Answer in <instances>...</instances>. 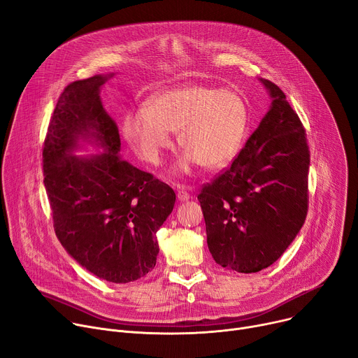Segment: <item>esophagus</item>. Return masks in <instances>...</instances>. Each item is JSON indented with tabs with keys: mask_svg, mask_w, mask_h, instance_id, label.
<instances>
[{
	"mask_svg": "<svg viewBox=\"0 0 358 358\" xmlns=\"http://www.w3.org/2000/svg\"><path fill=\"white\" fill-rule=\"evenodd\" d=\"M189 197H192V196H189L184 188H180L178 192H177V199H178L180 201H187V200H189Z\"/></svg>",
	"mask_w": 358,
	"mask_h": 358,
	"instance_id": "obj_1",
	"label": "esophagus"
}]
</instances>
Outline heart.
I'll use <instances>...</instances> for the list:
<instances>
[{"label":"heart","instance_id":"heart-1","mask_svg":"<svg viewBox=\"0 0 358 358\" xmlns=\"http://www.w3.org/2000/svg\"><path fill=\"white\" fill-rule=\"evenodd\" d=\"M248 128L245 101L233 90L184 83L155 93L145 109L129 112L122 131L138 155L158 164L178 131L185 165L217 170L239 152Z\"/></svg>","mask_w":358,"mask_h":358}]
</instances>
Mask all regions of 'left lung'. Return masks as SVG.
<instances>
[{
	"mask_svg": "<svg viewBox=\"0 0 358 358\" xmlns=\"http://www.w3.org/2000/svg\"><path fill=\"white\" fill-rule=\"evenodd\" d=\"M262 83L272 98L269 112L231 165L197 196L213 259L241 273L276 262L308 213L305 128L285 93L271 80Z\"/></svg>",
	"mask_w": 358,
	"mask_h": 358,
	"instance_id": "left-lung-1",
	"label": "left lung"
}]
</instances>
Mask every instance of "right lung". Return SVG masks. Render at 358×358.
Here are the masks:
<instances>
[{
    "instance_id": "right-lung-1",
    "label": "right lung",
    "mask_w": 358,
    "mask_h": 358,
    "mask_svg": "<svg viewBox=\"0 0 358 358\" xmlns=\"http://www.w3.org/2000/svg\"><path fill=\"white\" fill-rule=\"evenodd\" d=\"M109 76L64 87L43 144V176L57 239L79 265L101 279L128 283L157 264V231L170 216L174 189L117 155V125L103 109L99 89ZM92 137L106 154L70 156Z\"/></svg>"
}]
</instances>
